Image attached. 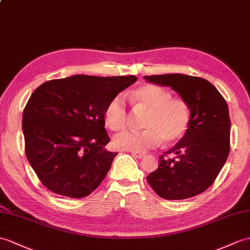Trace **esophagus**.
I'll return each mask as SVG.
<instances>
[{
  "instance_id": "esophagus-1",
  "label": "esophagus",
  "mask_w": 250,
  "mask_h": 250,
  "mask_svg": "<svg viewBox=\"0 0 250 250\" xmlns=\"http://www.w3.org/2000/svg\"><path fill=\"white\" fill-rule=\"evenodd\" d=\"M132 155L135 156V158H137V159H142L145 154L144 153H138V152H132Z\"/></svg>"
}]
</instances>
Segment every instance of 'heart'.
Wrapping results in <instances>:
<instances>
[{
	"instance_id": "1",
	"label": "heart",
	"mask_w": 250,
	"mask_h": 250,
	"mask_svg": "<svg viewBox=\"0 0 250 250\" xmlns=\"http://www.w3.org/2000/svg\"><path fill=\"white\" fill-rule=\"evenodd\" d=\"M134 108L147 111L142 131H125L115 135L114 146L131 152H145L164 143L177 141L187 131L189 123L188 104L160 86L146 84L130 95ZM105 124L113 131L124 130L127 125L129 112L123 95H116L104 112Z\"/></svg>"
}]
</instances>
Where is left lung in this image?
<instances>
[{"label":"left lung","mask_w":250,"mask_h":250,"mask_svg":"<svg viewBox=\"0 0 250 250\" xmlns=\"http://www.w3.org/2000/svg\"><path fill=\"white\" fill-rule=\"evenodd\" d=\"M144 78L147 82L171 87L190 112L184 136L160 156L158 169L150 173L147 181L164 199L199 195L215 181L229 155L231 123L227 102L202 78L181 73Z\"/></svg>","instance_id":"1"}]
</instances>
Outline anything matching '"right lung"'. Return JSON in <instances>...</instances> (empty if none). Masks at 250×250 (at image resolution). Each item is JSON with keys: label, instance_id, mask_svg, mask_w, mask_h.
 <instances>
[{"label": "right lung", "instance_id": "add662e5", "mask_svg": "<svg viewBox=\"0 0 250 250\" xmlns=\"http://www.w3.org/2000/svg\"><path fill=\"white\" fill-rule=\"evenodd\" d=\"M137 78L77 74L37 87L22 115L25 154L44 187L82 198L105 178L117 152L104 127L108 102Z\"/></svg>", "mask_w": 250, "mask_h": 250}]
</instances>
